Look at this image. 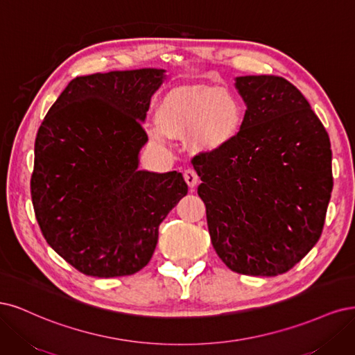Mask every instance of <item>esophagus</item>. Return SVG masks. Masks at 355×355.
<instances>
[{
	"mask_svg": "<svg viewBox=\"0 0 355 355\" xmlns=\"http://www.w3.org/2000/svg\"><path fill=\"white\" fill-rule=\"evenodd\" d=\"M184 180H186L187 186H189L190 189L196 187L198 182H199V177H198V174H196V171H194V169H186V171H184Z\"/></svg>",
	"mask_w": 355,
	"mask_h": 355,
	"instance_id": "1",
	"label": "esophagus"
}]
</instances>
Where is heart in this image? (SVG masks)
Masks as SVG:
<instances>
[{
    "label": "heart",
    "mask_w": 355,
    "mask_h": 355,
    "mask_svg": "<svg viewBox=\"0 0 355 355\" xmlns=\"http://www.w3.org/2000/svg\"><path fill=\"white\" fill-rule=\"evenodd\" d=\"M159 127L150 139L165 144L169 137H186L194 150L215 153L240 135L245 122L243 103L221 87L190 85L175 88L162 98L156 110Z\"/></svg>",
    "instance_id": "obj_1"
}]
</instances>
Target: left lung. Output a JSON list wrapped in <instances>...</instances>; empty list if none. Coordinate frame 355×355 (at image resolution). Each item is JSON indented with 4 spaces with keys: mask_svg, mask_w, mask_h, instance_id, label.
<instances>
[{
    "mask_svg": "<svg viewBox=\"0 0 355 355\" xmlns=\"http://www.w3.org/2000/svg\"><path fill=\"white\" fill-rule=\"evenodd\" d=\"M246 105L240 135L193 159L215 252L232 271L271 277L322 236L330 200L327 131L301 91L274 75L234 79Z\"/></svg>",
    "mask_w": 355,
    "mask_h": 355,
    "instance_id": "1",
    "label": "left lung"
}]
</instances>
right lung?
Listing matches in <instances>:
<instances>
[{
  "instance_id": "right-lung-1",
  "label": "right lung",
  "mask_w": 355,
  "mask_h": 355,
  "mask_svg": "<svg viewBox=\"0 0 355 355\" xmlns=\"http://www.w3.org/2000/svg\"><path fill=\"white\" fill-rule=\"evenodd\" d=\"M165 69L76 76L35 140L31 194L47 243L93 277H119L150 261L159 225L187 184L181 173L139 171L143 123Z\"/></svg>"
}]
</instances>
